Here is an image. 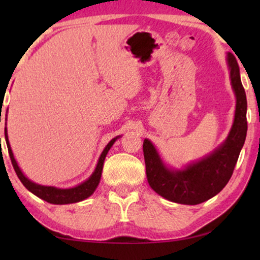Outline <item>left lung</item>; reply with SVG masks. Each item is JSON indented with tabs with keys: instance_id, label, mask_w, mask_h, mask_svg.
Instances as JSON below:
<instances>
[{
	"instance_id": "left-lung-1",
	"label": "left lung",
	"mask_w": 260,
	"mask_h": 260,
	"mask_svg": "<svg viewBox=\"0 0 260 260\" xmlns=\"http://www.w3.org/2000/svg\"><path fill=\"white\" fill-rule=\"evenodd\" d=\"M231 83L237 97L232 130L221 147L184 170L167 169L150 141L144 140L143 152L147 179L152 189L167 200L183 205H198L222 190L232 176L247 133L246 93L240 80L239 66L233 54L227 55Z\"/></svg>"
}]
</instances>
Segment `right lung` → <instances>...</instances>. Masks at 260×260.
<instances>
[{
	"label": "right lung",
	"instance_id": "obj_1",
	"mask_svg": "<svg viewBox=\"0 0 260 260\" xmlns=\"http://www.w3.org/2000/svg\"><path fill=\"white\" fill-rule=\"evenodd\" d=\"M5 136H6L7 147H8L10 161H12L14 170H15L17 177H19L23 186L26 187L28 190L31 191L34 195H37V197L42 199V200L54 205H65V204H73V202H79L81 200H85V199L93 194L95 188H97V186L99 184V181H101L103 165H104L106 154H108L110 148L112 147V144L115 143V141L117 140V138H113V140L110 141V143L106 145L104 151L102 152L101 157H99L98 165L95 167L94 173L92 174L90 179L74 188H70V189H59V188H55V187L40 186V184H37L28 180L27 177L23 175L22 172H21L19 166H17V163L15 161V158H14L12 149H10V145L8 142V136H7V129L5 130Z\"/></svg>",
	"mask_w": 260,
	"mask_h": 260
}]
</instances>
